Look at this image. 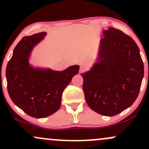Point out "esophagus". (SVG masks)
<instances>
[{
    "mask_svg": "<svg viewBox=\"0 0 149 149\" xmlns=\"http://www.w3.org/2000/svg\"><path fill=\"white\" fill-rule=\"evenodd\" d=\"M87 70V67L85 66H81L80 68V73H84Z\"/></svg>",
    "mask_w": 149,
    "mask_h": 149,
    "instance_id": "obj_1",
    "label": "esophagus"
}]
</instances>
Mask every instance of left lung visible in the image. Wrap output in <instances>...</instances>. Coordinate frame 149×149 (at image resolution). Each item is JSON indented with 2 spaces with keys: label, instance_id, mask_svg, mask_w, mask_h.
<instances>
[{
  "label": "left lung",
  "instance_id": "obj_1",
  "mask_svg": "<svg viewBox=\"0 0 149 149\" xmlns=\"http://www.w3.org/2000/svg\"><path fill=\"white\" fill-rule=\"evenodd\" d=\"M98 62L91 71L80 73L89 107L113 116L132 105L139 95L143 64L134 40L122 31H103Z\"/></svg>",
  "mask_w": 149,
  "mask_h": 149
}]
</instances>
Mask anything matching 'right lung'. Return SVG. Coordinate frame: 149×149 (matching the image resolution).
<instances>
[{"mask_svg":"<svg viewBox=\"0 0 149 149\" xmlns=\"http://www.w3.org/2000/svg\"><path fill=\"white\" fill-rule=\"evenodd\" d=\"M46 35L40 32L24 36L18 42L6 68L7 88L12 101L31 117L40 118L57 111L62 92L79 66H70L63 71L33 69L29 64L34 45Z\"/></svg>","mask_w":149,"mask_h":149,"instance_id":"add662e5","label":"right lung"}]
</instances>
